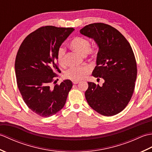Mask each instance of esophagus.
I'll return each instance as SVG.
<instances>
[{
	"mask_svg": "<svg viewBox=\"0 0 152 152\" xmlns=\"http://www.w3.org/2000/svg\"><path fill=\"white\" fill-rule=\"evenodd\" d=\"M78 83H80L79 81H72L73 84H78Z\"/></svg>",
	"mask_w": 152,
	"mask_h": 152,
	"instance_id": "esophagus-1",
	"label": "esophagus"
}]
</instances>
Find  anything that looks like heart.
Returning a JSON list of instances; mask_svg holds the SVG:
<instances>
[{
    "mask_svg": "<svg viewBox=\"0 0 152 152\" xmlns=\"http://www.w3.org/2000/svg\"><path fill=\"white\" fill-rule=\"evenodd\" d=\"M70 47L74 51L81 54L82 56H88L91 59H95L97 56L98 49L91 48L90 41L86 38L76 37L70 42ZM66 50L62 46L58 48L57 51V60L61 66H64L66 64L65 60ZM91 72V68L88 66L70 67L65 72V77L73 81H79L83 80Z\"/></svg>",
    "mask_w": 152,
    "mask_h": 152,
    "instance_id": "obj_1",
    "label": "heart"
}]
</instances>
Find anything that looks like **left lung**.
I'll return each mask as SVG.
<instances>
[{
  "label": "left lung",
  "instance_id": "1",
  "mask_svg": "<svg viewBox=\"0 0 152 152\" xmlns=\"http://www.w3.org/2000/svg\"><path fill=\"white\" fill-rule=\"evenodd\" d=\"M80 33L93 38L99 46L92 75L104 80L102 86L88 82L87 101L100 114H118L129 102L137 79V62L131 45L119 31L102 23L86 25Z\"/></svg>",
  "mask_w": 152,
  "mask_h": 152
}]
</instances>
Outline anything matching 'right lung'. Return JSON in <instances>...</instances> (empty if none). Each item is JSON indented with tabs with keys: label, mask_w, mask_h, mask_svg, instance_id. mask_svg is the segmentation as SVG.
I'll list each match as a JSON object with an SVG mask.
<instances>
[{
	"label": "right lung",
	"mask_w": 152,
	"mask_h": 152,
	"mask_svg": "<svg viewBox=\"0 0 152 152\" xmlns=\"http://www.w3.org/2000/svg\"><path fill=\"white\" fill-rule=\"evenodd\" d=\"M74 30L54 26L38 28L25 38L16 55V80L22 98L28 108L42 117L60 111L72 87L69 80L56 84V72L61 71L58 48ZM51 83L55 84L53 88Z\"/></svg>",
	"instance_id": "right-lung-1"
}]
</instances>
